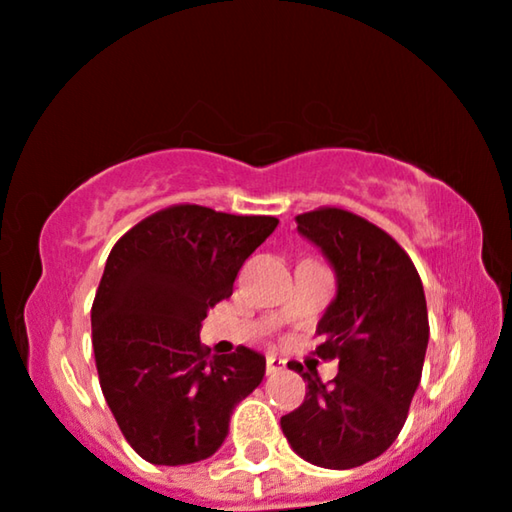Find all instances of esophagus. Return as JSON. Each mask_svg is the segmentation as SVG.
I'll use <instances>...</instances> for the list:
<instances>
[{
	"label": "esophagus",
	"mask_w": 512,
	"mask_h": 512,
	"mask_svg": "<svg viewBox=\"0 0 512 512\" xmlns=\"http://www.w3.org/2000/svg\"><path fill=\"white\" fill-rule=\"evenodd\" d=\"M283 366H286V361H283L281 357H276V354H269V357H267V373L269 375L278 373Z\"/></svg>",
	"instance_id": "1"
}]
</instances>
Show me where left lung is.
Wrapping results in <instances>:
<instances>
[{
	"mask_svg": "<svg viewBox=\"0 0 512 512\" xmlns=\"http://www.w3.org/2000/svg\"><path fill=\"white\" fill-rule=\"evenodd\" d=\"M295 222L338 281L314 352L338 359V375L323 383L300 366L307 394L281 418V430L304 461L359 468L390 449L418 390L430 338L423 283L404 248L354 212L319 208Z\"/></svg>",
	"mask_w": 512,
	"mask_h": 512,
	"instance_id": "1",
	"label": "left lung"
}]
</instances>
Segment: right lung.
Returning <instances> with one entry per match:
<instances>
[{
	"label": "right lung",
	"mask_w": 512,
	"mask_h": 512,
	"mask_svg": "<svg viewBox=\"0 0 512 512\" xmlns=\"http://www.w3.org/2000/svg\"><path fill=\"white\" fill-rule=\"evenodd\" d=\"M276 217L172 205L141 219L108 255L92 304L99 383L122 435L155 465L210 458L236 404L264 378L260 352L212 357L200 345L208 309L234 293L243 262Z\"/></svg>",
	"instance_id": "right-lung-1"
}]
</instances>
